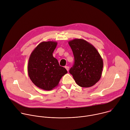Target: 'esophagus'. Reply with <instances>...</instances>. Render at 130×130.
<instances>
[{"label":"esophagus","instance_id":"esophagus-1","mask_svg":"<svg viewBox=\"0 0 130 130\" xmlns=\"http://www.w3.org/2000/svg\"><path fill=\"white\" fill-rule=\"evenodd\" d=\"M65 68H66V69L67 70V71H69V67L68 66H65Z\"/></svg>","mask_w":130,"mask_h":130}]
</instances>
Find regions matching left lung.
<instances>
[{
	"instance_id": "obj_1",
	"label": "left lung",
	"mask_w": 130,
	"mask_h": 130,
	"mask_svg": "<svg viewBox=\"0 0 130 130\" xmlns=\"http://www.w3.org/2000/svg\"><path fill=\"white\" fill-rule=\"evenodd\" d=\"M68 44L75 58L69 73L79 86L89 87L94 85L102 75L103 62L100 54L93 45L84 40L73 39Z\"/></svg>"
}]
</instances>
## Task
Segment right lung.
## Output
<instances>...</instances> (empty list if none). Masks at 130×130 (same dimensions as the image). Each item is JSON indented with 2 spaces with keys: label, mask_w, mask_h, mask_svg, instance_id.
Here are the masks:
<instances>
[{
  "label": "right lung",
  "mask_w": 130,
  "mask_h": 130,
  "mask_svg": "<svg viewBox=\"0 0 130 130\" xmlns=\"http://www.w3.org/2000/svg\"><path fill=\"white\" fill-rule=\"evenodd\" d=\"M57 44L54 41L41 42L33 50L29 59V77L34 85L44 90H51L57 87L62 77L67 73L53 56Z\"/></svg>",
  "instance_id": "add662e5"
}]
</instances>
